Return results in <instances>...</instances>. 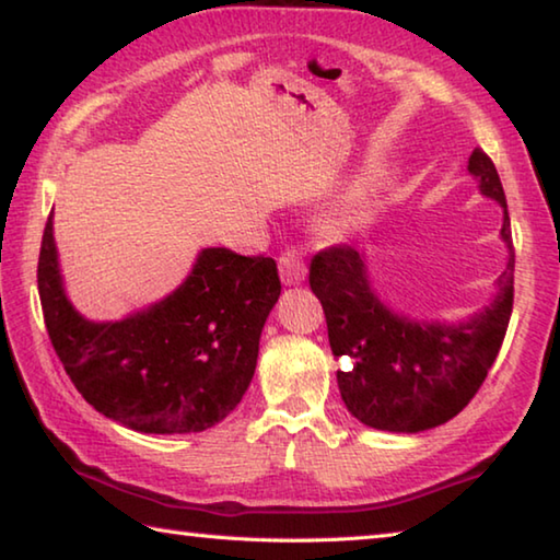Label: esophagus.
I'll list each match as a JSON object with an SVG mask.
<instances>
[{
    "label": "esophagus",
    "mask_w": 560,
    "mask_h": 560,
    "mask_svg": "<svg viewBox=\"0 0 560 560\" xmlns=\"http://www.w3.org/2000/svg\"><path fill=\"white\" fill-rule=\"evenodd\" d=\"M279 271H281V281L287 287H296L303 279H306V264L301 259V252L296 246H287L279 257Z\"/></svg>",
    "instance_id": "esophagus-1"
}]
</instances>
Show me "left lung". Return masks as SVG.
I'll return each mask as SVG.
<instances>
[{
  "instance_id": "obj_1",
  "label": "left lung",
  "mask_w": 560,
  "mask_h": 560,
  "mask_svg": "<svg viewBox=\"0 0 560 560\" xmlns=\"http://www.w3.org/2000/svg\"><path fill=\"white\" fill-rule=\"evenodd\" d=\"M469 173L481 195L504 207L501 236L511 257L497 299L459 326L420 324L387 311L368 281L363 257L348 244L320 249L308 267L311 291L326 314L336 373L348 412L375 430L422 432L452 420L485 383L514 308V244L506 195L491 158L474 148Z\"/></svg>"
}]
</instances>
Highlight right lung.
<instances>
[{
  "instance_id": "add662e5",
  "label": "right lung",
  "mask_w": 560,
  "mask_h": 560,
  "mask_svg": "<svg viewBox=\"0 0 560 560\" xmlns=\"http://www.w3.org/2000/svg\"><path fill=\"white\" fill-rule=\"evenodd\" d=\"M44 324L83 400L138 432L214 428L249 387L281 281L271 257L205 249L175 293L116 324H91L61 289L51 214L39 267Z\"/></svg>"
}]
</instances>
